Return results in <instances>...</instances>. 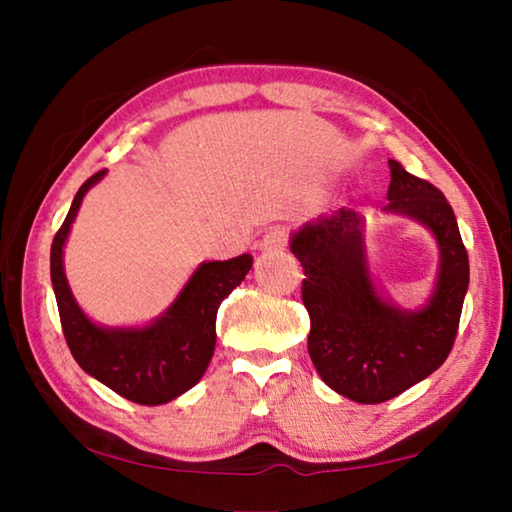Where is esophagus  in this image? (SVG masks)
Returning <instances> with one entry per match:
<instances>
[{
	"instance_id": "esophagus-1",
	"label": "esophagus",
	"mask_w": 512,
	"mask_h": 512,
	"mask_svg": "<svg viewBox=\"0 0 512 512\" xmlns=\"http://www.w3.org/2000/svg\"><path fill=\"white\" fill-rule=\"evenodd\" d=\"M287 241H289V232L284 228H275L271 232H266L259 248H262L264 253H273V250H282L287 246Z\"/></svg>"
}]
</instances>
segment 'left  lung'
Wrapping results in <instances>:
<instances>
[{"mask_svg": "<svg viewBox=\"0 0 512 512\" xmlns=\"http://www.w3.org/2000/svg\"><path fill=\"white\" fill-rule=\"evenodd\" d=\"M388 167L384 210L427 225L440 250L436 289L427 305L406 311L379 296L366 262L363 214L341 207L291 237V253L305 268L309 357L332 391L359 404L393 400L443 366L470 284L467 250L443 192L397 160H388Z\"/></svg>", "mask_w": 512, "mask_h": 512, "instance_id": "left-lung-1", "label": "left lung"}]
</instances>
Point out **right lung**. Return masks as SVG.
Segmentation results:
<instances>
[{"label":"right lung","mask_w":512,"mask_h":512,"mask_svg":"<svg viewBox=\"0 0 512 512\" xmlns=\"http://www.w3.org/2000/svg\"><path fill=\"white\" fill-rule=\"evenodd\" d=\"M103 176L106 171H97L81 185L51 244V284L60 325L69 352L90 377L135 404H167L205 375L216 345V311L223 298L244 282L253 268V257L203 262L173 305L149 325L101 327L92 323L67 284L63 248L83 196Z\"/></svg>","instance_id":"obj_1"}]
</instances>
